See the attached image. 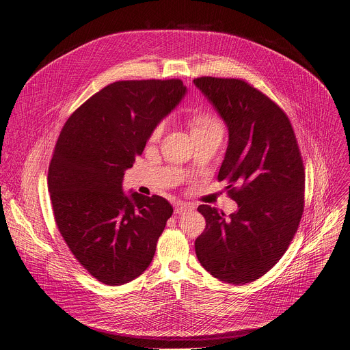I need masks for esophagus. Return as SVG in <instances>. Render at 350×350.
I'll return each mask as SVG.
<instances>
[{"label":"esophagus","mask_w":350,"mask_h":350,"mask_svg":"<svg viewBox=\"0 0 350 350\" xmlns=\"http://www.w3.org/2000/svg\"><path fill=\"white\" fill-rule=\"evenodd\" d=\"M192 209H193V206H191L189 204L180 202V204L177 205V208L174 209V213H176V215H184L185 212H189V211H192Z\"/></svg>","instance_id":"obj_1"}]
</instances>
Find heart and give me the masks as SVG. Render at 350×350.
I'll return each mask as SVG.
<instances>
[{
    "label": "heart",
    "instance_id": "1",
    "mask_svg": "<svg viewBox=\"0 0 350 350\" xmlns=\"http://www.w3.org/2000/svg\"><path fill=\"white\" fill-rule=\"evenodd\" d=\"M188 124H189L192 135L208 133V131H221L223 133L221 122L215 115L208 113V112L192 113L189 116V119H188ZM163 130H165V124L163 123L157 126L155 130L152 131L151 139H158L161 137V134L163 133Z\"/></svg>",
    "mask_w": 350,
    "mask_h": 350
}]
</instances>
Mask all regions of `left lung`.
Wrapping results in <instances>:
<instances>
[{
    "label": "left lung",
    "mask_w": 350,
    "mask_h": 350,
    "mask_svg": "<svg viewBox=\"0 0 350 350\" xmlns=\"http://www.w3.org/2000/svg\"><path fill=\"white\" fill-rule=\"evenodd\" d=\"M228 129L219 181L238 211L226 217L198 206L206 220L196 258L220 281L241 285L265 275L285 254L302 219L305 167L291 122L271 99L239 79L198 77Z\"/></svg>",
    "instance_id": "1"
}]
</instances>
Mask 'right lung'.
<instances>
[{"mask_svg":"<svg viewBox=\"0 0 350 350\" xmlns=\"http://www.w3.org/2000/svg\"><path fill=\"white\" fill-rule=\"evenodd\" d=\"M185 92L178 79L116 81L87 99L59 134L48 169L54 217L79 263L107 285L148 269L173 213L165 198L126 195L122 183Z\"/></svg>","mask_w":350,"mask_h":350,"instance_id":"right-lung-1","label":"right lung"}]
</instances>
